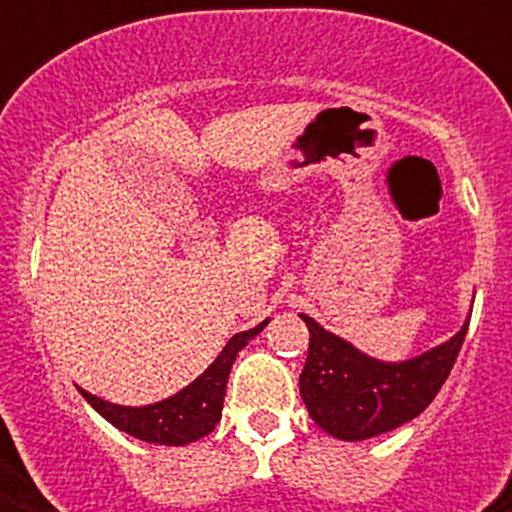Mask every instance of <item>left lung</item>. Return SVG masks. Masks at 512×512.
<instances>
[{
	"label": "left lung",
	"mask_w": 512,
	"mask_h": 512,
	"mask_svg": "<svg viewBox=\"0 0 512 512\" xmlns=\"http://www.w3.org/2000/svg\"><path fill=\"white\" fill-rule=\"evenodd\" d=\"M311 332L300 396L321 430L340 441H366L401 428L428 409L452 372L470 319L436 348L404 361L366 356L353 342L300 313Z\"/></svg>",
	"instance_id": "1"
}]
</instances>
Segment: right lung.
Listing matches in <instances>:
<instances>
[{
	"label": "right lung",
	"instance_id": "1",
	"mask_svg": "<svg viewBox=\"0 0 512 512\" xmlns=\"http://www.w3.org/2000/svg\"><path fill=\"white\" fill-rule=\"evenodd\" d=\"M268 321L271 319H265L255 329L233 335L228 345L220 350V356L204 369V374H199L183 390H177L175 396L162 398L156 404L122 406L111 404L106 398L92 396L84 388H79V393L87 398V404L103 420H108L114 428H119L127 436L138 438V441L162 446H185L191 441H199L207 433H212L220 417H223L225 385H228L233 361L241 353V348H247L249 340H255L263 332Z\"/></svg>",
	"mask_w": 512,
	"mask_h": 512
}]
</instances>
